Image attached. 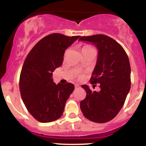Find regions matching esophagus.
<instances>
[{"label": "esophagus", "instance_id": "34e87169", "mask_svg": "<svg viewBox=\"0 0 146 146\" xmlns=\"http://www.w3.org/2000/svg\"><path fill=\"white\" fill-rule=\"evenodd\" d=\"M75 88H79V87H80V86H79V85H78V84H75Z\"/></svg>", "mask_w": 146, "mask_h": 146}]
</instances>
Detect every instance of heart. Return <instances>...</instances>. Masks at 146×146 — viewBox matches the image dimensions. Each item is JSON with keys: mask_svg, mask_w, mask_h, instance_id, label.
Masks as SVG:
<instances>
[{"mask_svg": "<svg viewBox=\"0 0 146 146\" xmlns=\"http://www.w3.org/2000/svg\"><path fill=\"white\" fill-rule=\"evenodd\" d=\"M86 47H90V46H84L83 48H86Z\"/></svg>", "mask_w": 146, "mask_h": 146, "instance_id": "1", "label": "heart"}]
</instances>
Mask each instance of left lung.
<instances>
[{
	"mask_svg": "<svg viewBox=\"0 0 146 146\" xmlns=\"http://www.w3.org/2000/svg\"><path fill=\"white\" fill-rule=\"evenodd\" d=\"M80 40L96 46L98 56L90 82L100 84V91H92L87 85L82 87L86 96L80 102L84 116L96 123H106L116 117L130 91V64L123 48L116 40L103 34L82 36Z\"/></svg>",
	"mask_w": 146,
	"mask_h": 146,
	"instance_id": "1",
	"label": "left lung"
}]
</instances>
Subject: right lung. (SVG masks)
I'll return each instance as SVG.
<instances>
[{
  "instance_id": "add662e5",
  "label": "right lung",
  "mask_w": 146,
  "mask_h": 146,
  "mask_svg": "<svg viewBox=\"0 0 146 146\" xmlns=\"http://www.w3.org/2000/svg\"><path fill=\"white\" fill-rule=\"evenodd\" d=\"M80 37L49 34L38 42L27 56L19 88L27 109L37 121L48 123L62 115L66 100L75 87L71 83L56 84L53 72L62 64L65 50Z\"/></svg>"
}]
</instances>
